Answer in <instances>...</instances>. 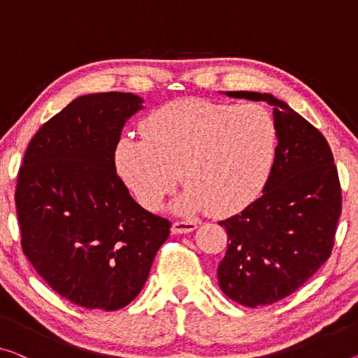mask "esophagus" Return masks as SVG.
Wrapping results in <instances>:
<instances>
[{"instance_id": "esophagus-1", "label": "esophagus", "mask_w": 358, "mask_h": 358, "mask_svg": "<svg viewBox=\"0 0 358 358\" xmlns=\"http://www.w3.org/2000/svg\"><path fill=\"white\" fill-rule=\"evenodd\" d=\"M198 227L196 221H176L173 224V234H190Z\"/></svg>"}]
</instances>
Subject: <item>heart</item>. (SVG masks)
Here are the masks:
<instances>
[{
	"mask_svg": "<svg viewBox=\"0 0 358 358\" xmlns=\"http://www.w3.org/2000/svg\"><path fill=\"white\" fill-rule=\"evenodd\" d=\"M142 134L122 137L115 162L147 210L174 189L179 171L187 189L176 210L238 211L266 184L277 147L272 115L252 102L234 107L182 99L148 115Z\"/></svg>",
	"mask_w": 358,
	"mask_h": 358,
	"instance_id": "obj_1",
	"label": "heart"
}]
</instances>
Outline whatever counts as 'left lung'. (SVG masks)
Here are the masks:
<instances>
[{
  "label": "left lung",
  "mask_w": 358,
  "mask_h": 358,
  "mask_svg": "<svg viewBox=\"0 0 358 358\" xmlns=\"http://www.w3.org/2000/svg\"><path fill=\"white\" fill-rule=\"evenodd\" d=\"M225 94L273 107L278 144L262 195L219 222L229 243L217 267L222 293L245 307L267 306L294 293L331 255L343 205L338 169L323 134L287 102L266 92Z\"/></svg>",
  "instance_id": "obj_1"
}]
</instances>
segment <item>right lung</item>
<instances>
[{
  "mask_svg": "<svg viewBox=\"0 0 358 358\" xmlns=\"http://www.w3.org/2000/svg\"><path fill=\"white\" fill-rule=\"evenodd\" d=\"M131 92L76 97L27 147L15 189L22 250L56 293L118 310L141 293L171 222L129 195L115 166Z\"/></svg>",
  "mask_w": 358,
  "mask_h": 358,
  "instance_id": "right-lung-1",
  "label": "right lung"
}]
</instances>
